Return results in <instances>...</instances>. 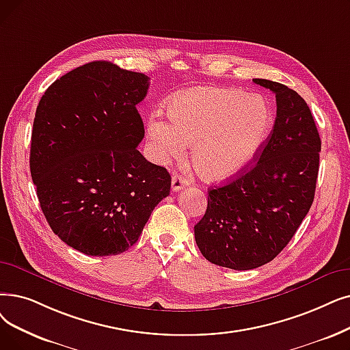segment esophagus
Here are the masks:
<instances>
[{
	"mask_svg": "<svg viewBox=\"0 0 350 350\" xmlns=\"http://www.w3.org/2000/svg\"><path fill=\"white\" fill-rule=\"evenodd\" d=\"M189 185V181L186 177H183L178 173H174L172 177V189L173 191H178V190H183L186 186Z\"/></svg>",
	"mask_w": 350,
	"mask_h": 350,
	"instance_id": "obj_1",
	"label": "esophagus"
}]
</instances>
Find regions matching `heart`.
<instances>
[{"instance_id":"obj_1","label":"heart","mask_w":350,"mask_h":350,"mask_svg":"<svg viewBox=\"0 0 350 350\" xmlns=\"http://www.w3.org/2000/svg\"><path fill=\"white\" fill-rule=\"evenodd\" d=\"M169 121L147 120V137L161 160H177L191 148L196 173L208 181L230 178L260 153L273 124L269 101L237 88H193L174 96Z\"/></svg>"}]
</instances>
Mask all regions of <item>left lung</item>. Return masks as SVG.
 I'll return each instance as SVG.
<instances>
[{"label":"left lung","instance_id":"obj_1","mask_svg":"<svg viewBox=\"0 0 350 350\" xmlns=\"http://www.w3.org/2000/svg\"><path fill=\"white\" fill-rule=\"evenodd\" d=\"M276 94L273 130L250 169L208 190L194 226L202 254L234 270L260 267L292 240L314 199L322 142L306 101L280 83L253 79Z\"/></svg>","mask_w":350,"mask_h":350}]
</instances>
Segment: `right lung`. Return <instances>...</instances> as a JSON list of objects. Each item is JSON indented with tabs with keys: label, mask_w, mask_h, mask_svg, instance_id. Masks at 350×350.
I'll return each instance as SVG.
<instances>
[{
	"label": "right lung",
	"mask_w": 350,
	"mask_h": 350,
	"mask_svg": "<svg viewBox=\"0 0 350 350\" xmlns=\"http://www.w3.org/2000/svg\"><path fill=\"white\" fill-rule=\"evenodd\" d=\"M148 77L109 62L64 74L36 111L29 170L51 230L88 256H114L139 240L172 177L137 146V105Z\"/></svg>",
	"instance_id": "obj_1"
}]
</instances>
